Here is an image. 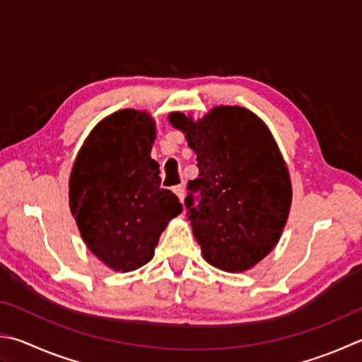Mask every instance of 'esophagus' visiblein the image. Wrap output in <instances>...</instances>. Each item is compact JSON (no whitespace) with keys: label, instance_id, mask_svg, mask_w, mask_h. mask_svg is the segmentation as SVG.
I'll use <instances>...</instances> for the list:
<instances>
[{"label":"esophagus","instance_id":"1","mask_svg":"<svg viewBox=\"0 0 362 362\" xmlns=\"http://www.w3.org/2000/svg\"><path fill=\"white\" fill-rule=\"evenodd\" d=\"M173 192L178 195V199L181 200V203L184 202V195H186V190H184V187L182 186H175L173 187Z\"/></svg>","mask_w":362,"mask_h":362}]
</instances>
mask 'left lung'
<instances>
[{
  "label": "left lung",
  "instance_id": "8db88e82",
  "mask_svg": "<svg viewBox=\"0 0 362 362\" xmlns=\"http://www.w3.org/2000/svg\"><path fill=\"white\" fill-rule=\"evenodd\" d=\"M170 122L186 134L199 178L184 200L209 264L245 271L272 250L291 204L288 170L260 118L241 107H216L202 121L182 113Z\"/></svg>",
  "mask_w": 362,
  "mask_h": 362
}]
</instances>
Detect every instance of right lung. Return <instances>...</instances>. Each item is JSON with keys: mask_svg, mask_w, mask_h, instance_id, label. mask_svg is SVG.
I'll use <instances>...</instances> for the list:
<instances>
[{"mask_svg": "<svg viewBox=\"0 0 362 362\" xmlns=\"http://www.w3.org/2000/svg\"><path fill=\"white\" fill-rule=\"evenodd\" d=\"M154 121L145 112L119 110L100 121L74 163L69 200L81 238L115 271L151 262L159 236L182 206L160 189L151 159Z\"/></svg>", "mask_w": 362, "mask_h": 362, "instance_id": "right-lung-1", "label": "right lung"}]
</instances>
